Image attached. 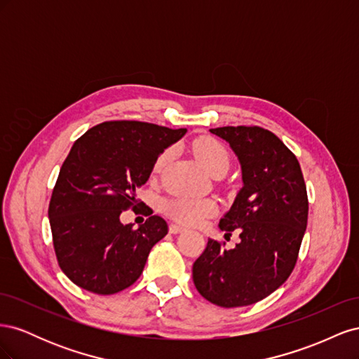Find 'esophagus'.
I'll use <instances>...</instances> for the list:
<instances>
[{
  "label": "esophagus",
  "mask_w": 359,
  "mask_h": 359,
  "mask_svg": "<svg viewBox=\"0 0 359 359\" xmlns=\"http://www.w3.org/2000/svg\"><path fill=\"white\" fill-rule=\"evenodd\" d=\"M186 229H184L182 226H178V224H175V223H172L170 226H169V232L170 233H181V232H184Z\"/></svg>",
  "instance_id": "1"
}]
</instances>
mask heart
Listing matches in <instances>:
<instances>
[{
	"mask_svg": "<svg viewBox=\"0 0 359 359\" xmlns=\"http://www.w3.org/2000/svg\"><path fill=\"white\" fill-rule=\"evenodd\" d=\"M193 154L208 173L229 168V153L223 144L214 137L203 136L193 142ZM169 157V151L158 156L154 163V172H160ZM217 206L208 198H175L165 203V211L172 220L186 226H198L206 217L214 214Z\"/></svg>",
	"mask_w": 359,
	"mask_h": 359,
	"instance_id": "1",
	"label": "heart"
}]
</instances>
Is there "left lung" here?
Segmentation results:
<instances>
[{"label":"left lung","instance_id":"left-lung-1","mask_svg":"<svg viewBox=\"0 0 359 359\" xmlns=\"http://www.w3.org/2000/svg\"><path fill=\"white\" fill-rule=\"evenodd\" d=\"M240 160L243 189L219 227L241 241L226 250L208 240L193 264V281L215 306L232 309L262 301L295 268L309 217L307 189L295 154L262 127H219Z\"/></svg>","mask_w":359,"mask_h":359}]
</instances>
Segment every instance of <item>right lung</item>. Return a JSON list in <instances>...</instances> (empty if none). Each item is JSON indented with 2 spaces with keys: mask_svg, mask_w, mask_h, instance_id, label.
Segmentation results:
<instances>
[{
  "mask_svg": "<svg viewBox=\"0 0 359 359\" xmlns=\"http://www.w3.org/2000/svg\"><path fill=\"white\" fill-rule=\"evenodd\" d=\"M186 132L140 121H106L73 144L48 215L58 265L76 286L112 295L142 274L151 248L168 233V223L151 215L133 229L119 215L136 208V190L148 181L156 160Z\"/></svg>",
  "mask_w": 359,
  "mask_h": 359,
  "instance_id": "1",
  "label": "right lung"
}]
</instances>
